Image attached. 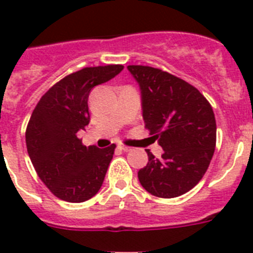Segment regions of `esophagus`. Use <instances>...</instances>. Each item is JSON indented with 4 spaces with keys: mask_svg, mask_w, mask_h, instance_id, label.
Returning <instances> with one entry per match:
<instances>
[{
    "mask_svg": "<svg viewBox=\"0 0 253 253\" xmlns=\"http://www.w3.org/2000/svg\"><path fill=\"white\" fill-rule=\"evenodd\" d=\"M118 148H120V149H122L123 152H130V150H132V148H131V146L123 145V144H120V145H118Z\"/></svg>",
    "mask_w": 253,
    "mask_h": 253,
    "instance_id": "34e87169",
    "label": "esophagus"
}]
</instances>
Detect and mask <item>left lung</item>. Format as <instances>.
I'll return each instance as SVG.
<instances>
[{"instance_id":"8db88e82","label":"left lung","mask_w":253,"mask_h":253,"mask_svg":"<svg viewBox=\"0 0 253 253\" xmlns=\"http://www.w3.org/2000/svg\"><path fill=\"white\" fill-rule=\"evenodd\" d=\"M139 84L145 127L163 154L150 150L137 177L146 192L175 198L194 188L210 166L216 146V121L211 104L194 86L161 69L128 65Z\"/></svg>"}]
</instances>
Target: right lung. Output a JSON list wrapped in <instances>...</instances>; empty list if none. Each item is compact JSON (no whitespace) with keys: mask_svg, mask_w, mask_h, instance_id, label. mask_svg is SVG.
Listing matches in <instances>:
<instances>
[{"mask_svg":"<svg viewBox=\"0 0 253 253\" xmlns=\"http://www.w3.org/2000/svg\"><path fill=\"white\" fill-rule=\"evenodd\" d=\"M123 65L84 68L51 87L36 105L25 143L36 172L58 198H92L103 185L116 145L84 146L77 133L90 122L88 96L95 86L121 73Z\"/></svg>","mask_w":253,"mask_h":253,"instance_id":"right-lung-1","label":"right lung"}]
</instances>
